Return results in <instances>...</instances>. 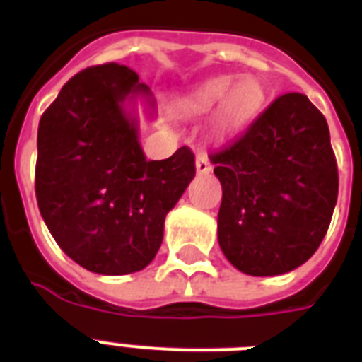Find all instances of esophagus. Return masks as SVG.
<instances>
[{
  "mask_svg": "<svg viewBox=\"0 0 362 362\" xmlns=\"http://www.w3.org/2000/svg\"><path fill=\"white\" fill-rule=\"evenodd\" d=\"M195 167H197L199 175H206L212 170V163H210L209 153L204 152V150H199L197 153V161H195Z\"/></svg>",
  "mask_w": 362,
  "mask_h": 362,
  "instance_id": "obj_1",
  "label": "esophagus"
}]
</instances>
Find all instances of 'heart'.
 Here are the masks:
<instances>
[{"mask_svg":"<svg viewBox=\"0 0 362 362\" xmlns=\"http://www.w3.org/2000/svg\"><path fill=\"white\" fill-rule=\"evenodd\" d=\"M218 107V125L223 131H235L255 118L264 103V88L257 76L218 75L201 82L184 99L193 112H206Z\"/></svg>","mask_w":362,"mask_h":362,"instance_id":"obj_1","label":"heart"}]
</instances>
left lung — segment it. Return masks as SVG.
<instances>
[{"mask_svg": "<svg viewBox=\"0 0 362 362\" xmlns=\"http://www.w3.org/2000/svg\"><path fill=\"white\" fill-rule=\"evenodd\" d=\"M210 161L223 189L218 240L233 267L276 276L314 255L337 204L338 167L325 116L306 95L276 98Z\"/></svg>", "mask_w": 362, "mask_h": 362, "instance_id": "1", "label": "left lung"}]
</instances>
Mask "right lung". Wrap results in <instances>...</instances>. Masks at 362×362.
Segmentation results:
<instances>
[{
    "label": "right lung",
    "mask_w": 362,
    "mask_h": 362,
    "mask_svg": "<svg viewBox=\"0 0 362 362\" xmlns=\"http://www.w3.org/2000/svg\"><path fill=\"white\" fill-rule=\"evenodd\" d=\"M150 95L135 71L93 65L67 81L39 122L35 197L48 231L75 263L131 274L152 263L165 216L195 176L187 146L148 161L127 95ZM153 105V101H150Z\"/></svg>",
    "instance_id": "right-lung-1"
}]
</instances>
